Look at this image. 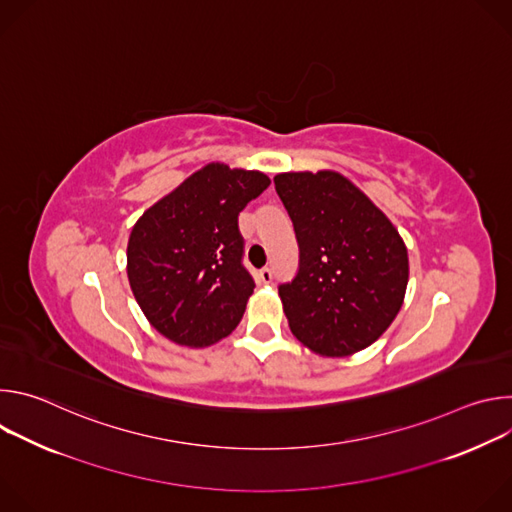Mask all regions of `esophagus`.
I'll return each instance as SVG.
<instances>
[{
    "label": "esophagus",
    "mask_w": 512,
    "mask_h": 512,
    "mask_svg": "<svg viewBox=\"0 0 512 512\" xmlns=\"http://www.w3.org/2000/svg\"><path fill=\"white\" fill-rule=\"evenodd\" d=\"M259 279H261L263 283H271V281H273V271L267 269V267L261 269V271H259Z\"/></svg>",
    "instance_id": "34e87169"
}]
</instances>
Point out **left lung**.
<instances>
[{"mask_svg":"<svg viewBox=\"0 0 512 512\" xmlns=\"http://www.w3.org/2000/svg\"><path fill=\"white\" fill-rule=\"evenodd\" d=\"M273 182L300 245L298 275L279 285L291 334L320 356L371 346L405 300L409 257L399 231L334 170L283 172Z\"/></svg>","mask_w":512,"mask_h":512,"instance_id":"obj_1","label":"left lung"}]
</instances>
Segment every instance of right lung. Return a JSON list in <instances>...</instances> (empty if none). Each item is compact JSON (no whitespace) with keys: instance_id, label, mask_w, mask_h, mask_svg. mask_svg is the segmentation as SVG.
Here are the masks:
<instances>
[{"instance_id":"1","label":"right lung","mask_w":512,"mask_h":512,"mask_svg":"<svg viewBox=\"0 0 512 512\" xmlns=\"http://www.w3.org/2000/svg\"><path fill=\"white\" fill-rule=\"evenodd\" d=\"M271 180L210 162L145 210L127 243V277L143 316L168 340L204 348L229 336L253 294L239 212Z\"/></svg>"}]
</instances>
